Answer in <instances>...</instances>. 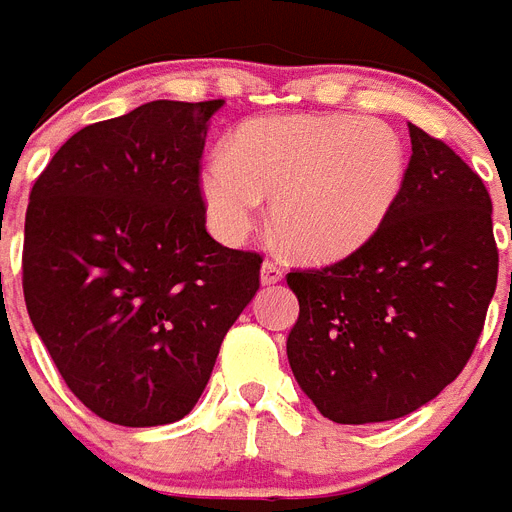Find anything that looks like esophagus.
Here are the masks:
<instances>
[{"label": "esophagus", "mask_w": 512, "mask_h": 512, "mask_svg": "<svg viewBox=\"0 0 512 512\" xmlns=\"http://www.w3.org/2000/svg\"><path fill=\"white\" fill-rule=\"evenodd\" d=\"M281 278H284V270H281V265L265 260L263 268H260V284H263V286H273V284H278Z\"/></svg>", "instance_id": "obj_1"}]
</instances>
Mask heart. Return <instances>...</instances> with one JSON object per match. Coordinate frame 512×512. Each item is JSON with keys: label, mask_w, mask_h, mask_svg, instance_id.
Masks as SVG:
<instances>
[{"label": "heart", "mask_w": 512, "mask_h": 512, "mask_svg": "<svg viewBox=\"0 0 512 512\" xmlns=\"http://www.w3.org/2000/svg\"><path fill=\"white\" fill-rule=\"evenodd\" d=\"M407 152L386 123L355 115L247 120L231 155L215 152L199 189L215 234L242 242L273 199L278 242L307 263H334L363 247L405 184Z\"/></svg>", "instance_id": "b5f03b06"}]
</instances>
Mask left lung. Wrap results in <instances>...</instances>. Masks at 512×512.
<instances>
[{"mask_svg": "<svg viewBox=\"0 0 512 512\" xmlns=\"http://www.w3.org/2000/svg\"><path fill=\"white\" fill-rule=\"evenodd\" d=\"M413 155L384 226L360 249L286 284L299 318L286 355L334 423L410 415L452 384L497 286L492 199L444 141L407 126Z\"/></svg>", "mask_w": 512, "mask_h": 512, "instance_id": "1", "label": "left lung"}]
</instances>
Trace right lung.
<instances>
[{"label": "right lung", "mask_w": 512, "mask_h": 512, "mask_svg": "<svg viewBox=\"0 0 512 512\" xmlns=\"http://www.w3.org/2000/svg\"><path fill=\"white\" fill-rule=\"evenodd\" d=\"M220 107L157 99L81 128L31 189L28 315L70 392L118 426L189 415L260 289L263 257L205 228L199 160Z\"/></svg>", "instance_id": "1"}]
</instances>
